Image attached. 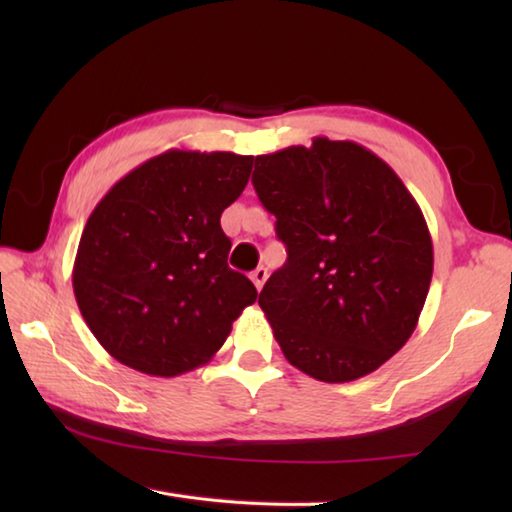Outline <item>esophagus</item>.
I'll use <instances>...</instances> for the list:
<instances>
[{
  "instance_id": "obj_1",
  "label": "esophagus",
  "mask_w": 512,
  "mask_h": 512,
  "mask_svg": "<svg viewBox=\"0 0 512 512\" xmlns=\"http://www.w3.org/2000/svg\"><path fill=\"white\" fill-rule=\"evenodd\" d=\"M266 277H268V271H266L264 266H259V268H255L253 273H250V280H253V284L257 287V291H262L264 282H266Z\"/></svg>"
}]
</instances>
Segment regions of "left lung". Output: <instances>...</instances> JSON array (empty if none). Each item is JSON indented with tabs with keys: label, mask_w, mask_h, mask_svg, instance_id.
Masks as SVG:
<instances>
[{
	"label": "left lung",
	"mask_w": 512,
	"mask_h": 512,
	"mask_svg": "<svg viewBox=\"0 0 512 512\" xmlns=\"http://www.w3.org/2000/svg\"><path fill=\"white\" fill-rule=\"evenodd\" d=\"M253 185L289 255L259 293L284 357L327 384L370 375L411 339L427 300L420 205L366 146L327 137L257 155Z\"/></svg>",
	"instance_id": "left-lung-1"
}]
</instances>
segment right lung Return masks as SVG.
<instances>
[{
  "instance_id": "right-lung-1",
  "label": "right lung",
  "mask_w": 512,
  "mask_h": 512,
  "mask_svg": "<svg viewBox=\"0 0 512 512\" xmlns=\"http://www.w3.org/2000/svg\"><path fill=\"white\" fill-rule=\"evenodd\" d=\"M253 155L171 149L126 173L94 207L76 250L85 323L124 366L176 377L210 361L257 298L228 266L221 214Z\"/></svg>"
}]
</instances>
